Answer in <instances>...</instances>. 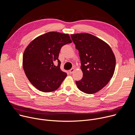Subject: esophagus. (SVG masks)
Returning a JSON list of instances; mask_svg holds the SVG:
<instances>
[{
  "instance_id": "obj_1",
  "label": "esophagus",
  "mask_w": 135,
  "mask_h": 135,
  "mask_svg": "<svg viewBox=\"0 0 135 135\" xmlns=\"http://www.w3.org/2000/svg\"><path fill=\"white\" fill-rule=\"evenodd\" d=\"M74 70H75V68H71V69L69 70V73H70V74H72V73L74 71Z\"/></svg>"
}]
</instances>
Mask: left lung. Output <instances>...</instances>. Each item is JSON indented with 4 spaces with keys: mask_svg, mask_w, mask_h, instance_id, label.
Wrapping results in <instances>:
<instances>
[{
    "mask_svg": "<svg viewBox=\"0 0 135 135\" xmlns=\"http://www.w3.org/2000/svg\"><path fill=\"white\" fill-rule=\"evenodd\" d=\"M70 36L79 50L83 72V78L76 81V85L85 93L97 92L113 76L116 65L114 54L108 44L91 34L81 33Z\"/></svg>",
    "mask_w": 135,
    "mask_h": 135,
    "instance_id": "obj_1",
    "label": "left lung"
}]
</instances>
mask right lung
Masks as SVG:
<instances>
[{"mask_svg": "<svg viewBox=\"0 0 135 135\" xmlns=\"http://www.w3.org/2000/svg\"><path fill=\"white\" fill-rule=\"evenodd\" d=\"M72 42L67 33L51 31L36 37L25 50L23 68L30 82L45 92L58 89L67 76L60 69L59 54L62 46ZM58 60L57 66L54 62Z\"/></svg>", "mask_w": 135, "mask_h": 135, "instance_id": "obj_1", "label": "right lung"}]
</instances>
